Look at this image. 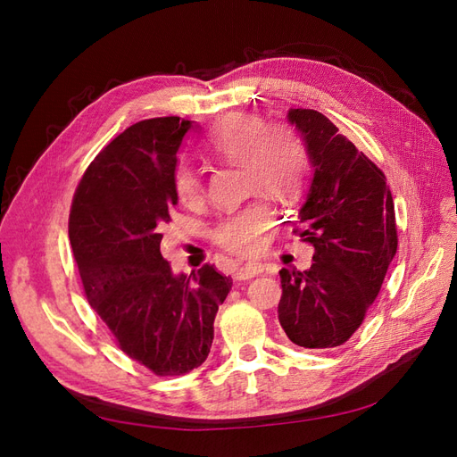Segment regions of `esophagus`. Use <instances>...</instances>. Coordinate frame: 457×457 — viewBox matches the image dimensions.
Listing matches in <instances>:
<instances>
[{
	"label": "esophagus",
	"mask_w": 457,
	"mask_h": 457,
	"mask_svg": "<svg viewBox=\"0 0 457 457\" xmlns=\"http://www.w3.org/2000/svg\"><path fill=\"white\" fill-rule=\"evenodd\" d=\"M262 270L265 269H262L261 262H247V265L240 267L234 276H237V280H250V278H253V276L261 274Z\"/></svg>",
	"instance_id": "esophagus-1"
}]
</instances>
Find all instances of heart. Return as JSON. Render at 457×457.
<instances>
[{
  "mask_svg": "<svg viewBox=\"0 0 457 457\" xmlns=\"http://www.w3.org/2000/svg\"><path fill=\"white\" fill-rule=\"evenodd\" d=\"M204 148L213 158L242 163L250 190L278 200L295 196L309 175V150L299 133L287 123H265L255 114L225 116L207 133ZM173 192L183 205L200 204L204 200L200 173L179 163L173 171ZM272 220L270 207L257 202L220 219L212 238L230 253L252 255L265 244Z\"/></svg>",
  "mask_w": 457,
  "mask_h": 457,
  "instance_id": "1",
  "label": "heart"
}]
</instances>
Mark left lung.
<instances>
[{"label": "left lung", "mask_w": 457, "mask_h": 457, "mask_svg": "<svg viewBox=\"0 0 457 457\" xmlns=\"http://www.w3.org/2000/svg\"><path fill=\"white\" fill-rule=\"evenodd\" d=\"M287 120L312 165L295 232L314 245V262L280 270L278 320L299 347H339L361 328L396 253L395 204L383 171L324 114L289 108Z\"/></svg>", "instance_id": "left-lung-1"}]
</instances>
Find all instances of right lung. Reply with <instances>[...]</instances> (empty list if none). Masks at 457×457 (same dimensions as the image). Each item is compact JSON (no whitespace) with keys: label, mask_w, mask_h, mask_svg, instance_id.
Returning <instances> with one entry per match:
<instances>
[{"label":"right lung","mask_w":457,"mask_h":457,"mask_svg":"<svg viewBox=\"0 0 457 457\" xmlns=\"http://www.w3.org/2000/svg\"><path fill=\"white\" fill-rule=\"evenodd\" d=\"M190 128L168 116L120 133L81 177L68 219L89 305L118 347L162 378L205 361L215 314L232 287L213 265L173 274L160 252L177 205V152Z\"/></svg>","instance_id":"right-lung-1"}]
</instances>
